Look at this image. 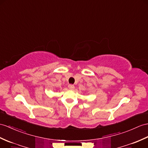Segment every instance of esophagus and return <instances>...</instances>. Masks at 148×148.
Masks as SVG:
<instances>
[{"mask_svg": "<svg viewBox=\"0 0 148 148\" xmlns=\"http://www.w3.org/2000/svg\"><path fill=\"white\" fill-rule=\"evenodd\" d=\"M68 88H69L70 90H73L75 88V86H74V85L70 84V85H68Z\"/></svg>", "mask_w": 148, "mask_h": 148, "instance_id": "1", "label": "esophagus"}]
</instances>
